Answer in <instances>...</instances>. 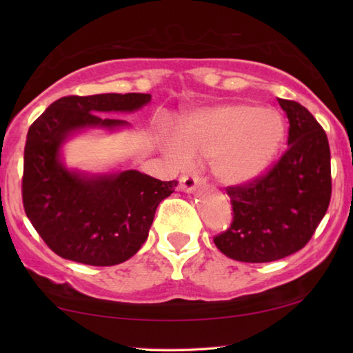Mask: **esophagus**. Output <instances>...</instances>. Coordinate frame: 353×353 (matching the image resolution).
Masks as SVG:
<instances>
[{
  "instance_id": "34e87169",
  "label": "esophagus",
  "mask_w": 353,
  "mask_h": 353,
  "mask_svg": "<svg viewBox=\"0 0 353 353\" xmlns=\"http://www.w3.org/2000/svg\"><path fill=\"white\" fill-rule=\"evenodd\" d=\"M202 182L204 181H202V177H199L198 174H185L181 177V190L193 191Z\"/></svg>"
}]
</instances>
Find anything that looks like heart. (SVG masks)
<instances>
[{"label": "heart", "instance_id": "b5f03b06", "mask_svg": "<svg viewBox=\"0 0 353 353\" xmlns=\"http://www.w3.org/2000/svg\"><path fill=\"white\" fill-rule=\"evenodd\" d=\"M285 139L280 113L250 103H225L196 110L179 124L177 137L165 139V151L179 163L191 155L210 157L218 182L250 181L271 163Z\"/></svg>", "mask_w": 353, "mask_h": 353}]
</instances>
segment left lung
<instances>
[{
    "mask_svg": "<svg viewBox=\"0 0 353 353\" xmlns=\"http://www.w3.org/2000/svg\"><path fill=\"white\" fill-rule=\"evenodd\" d=\"M288 117V149L252 181L230 185L234 218L213 238L229 259L268 263L301 250L330 204L332 168L327 134L305 107L279 99Z\"/></svg>",
    "mask_w": 353,
    "mask_h": 353,
    "instance_id": "obj_1",
    "label": "left lung"
}]
</instances>
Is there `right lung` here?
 Masks as SVG:
<instances>
[{
	"label": "right lung",
	"mask_w": 353,
	"mask_h": 353,
	"mask_svg": "<svg viewBox=\"0 0 353 353\" xmlns=\"http://www.w3.org/2000/svg\"><path fill=\"white\" fill-rule=\"evenodd\" d=\"M149 101L145 93L71 94L54 101L29 128L23 207L41 240L62 259L92 266L126 261L145 244L160 202L174 193L177 181L162 182L135 170L88 177L59 160V149L73 130L128 124L99 112H134Z\"/></svg>",
	"instance_id": "right-lung-1"
}]
</instances>
